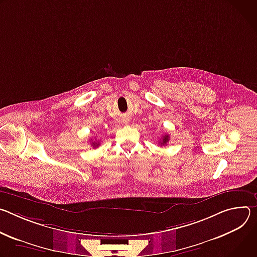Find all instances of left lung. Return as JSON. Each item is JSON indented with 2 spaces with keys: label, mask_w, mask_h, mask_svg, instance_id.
<instances>
[{
  "label": "left lung",
  "mask_w": 257,
  "mask_h": 257,
  "mask_svg": "<svg viewBox=\"0 0 257 257\" xmlns=\"http://www.w3.org/2000/svg\"><path fill=\"white\" fill-rule=\"evenodd\" d=\"M168 141H169V136L168 135H164V136H162V139H161V141L159 142V143H160L161 146H164V145L167 144Z\"/></svg>",
  "instance_id": "left-lung-1"
}]
</instances>
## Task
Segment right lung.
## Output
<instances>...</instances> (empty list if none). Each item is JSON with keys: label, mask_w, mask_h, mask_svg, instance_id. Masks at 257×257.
<instances>
[{"label": "right lung", "mask_w": 257, "mask_h": 257, "mask_svg": "<svg viewBox=\"0 0 257 257\" xmlns=\"http://www.w3.org/2000/svg\"><path fill=\"white\" fill-rule=\"evenodd\" d=\"M92 146H93V148H96V147H98L99 146V142H92Z\"/></svg>", "instance_id": "1"}]
</instances>
